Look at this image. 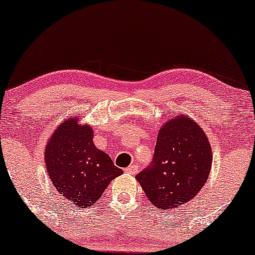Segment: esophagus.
<instances>
[{
    "instance_id": "esophagus-1",
    "label": "esophagus",
    "mask_w": 255,
    "mask_h": 255,
    "mask_svg": "<svg viewBox=\"0 0 255 255\" xmlns=\"http://www.w3.org/2000/svg\"><path fill=\"white\" fill-rule=\"evenodd\" d=\"M125 171L130 175H136L138 172V166L137 165H130L125 169Z\"/></svg>"
}]
</instances>
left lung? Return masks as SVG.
Wrapping results in <instances>:
<instances>
[{
  "label": "left lung",
  "instance_id": "left-lung-1",
  "mask_svg": "<svg viewBox=\"0 0 255 255\" xmlns=\"http://www.w3.org/2000/svg\"><path fill=\"white\" fill-rule=\"evenodd\" d=\"M212 148L203 130L183 116L171 118L158 133L153 159L136 175L147 198L166 210L190 202L205 185Z\"/></svg>",
  "mask_w": 255,
  "mask_h": 255
}]
</instances>
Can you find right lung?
I'll return each instance as SVG.
<instances>
[{
	"instance_id": "obj_1",
	"label": "right lung",
	"mask_w": 255,
	"mask_h": 255,
	"mask_svg": "<svg viewBox=\"0 0 255 255\" xmlns=\"http://www.w3.org/2000/svg\"><path fill=\"white\" fill-rule=\"evenodd\" d=\"M78 122L79 118L67 119L56 128L45 150V161L54 188L69 203L86 208L124 171L95 146L92 128Z\"/></svg>"
}]
</instances>
